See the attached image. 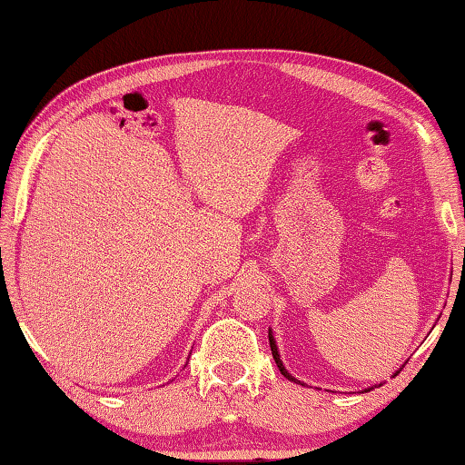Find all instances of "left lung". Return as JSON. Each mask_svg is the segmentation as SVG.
Wrapping results in <instances>:
<instances>
[{
    "mask_svg": "<svg viewBox=\"0 0 465 465\" xmlns=\"http://www.w3.org/2000/svg\"><path fill=\"white\" fill-rule=\"evenodd\" d=\"M269 342H271L272 359H274V363H277V367H279V371H281L282 375H285L289 381H295V383H302V385H305L303 381H299V380H295V377H293V375H291V373L287 371V369H285V365H282V361H281V355H279V349H277V341H274V336H272V330H271V328H269ZM402 367H404V365H402ZM402 367H400V369H398V371H396V373H393V377H396V375H398L400 371H402ZM380 385H381V383L369 385V388H365L363 391H369V390H373V388H380Z\"/></svg>",
    "mask_w": 465,
    "mask_h": 465,
    "instance_id": "8db88e82",
    "label": "left lung"
}]
</instances>
